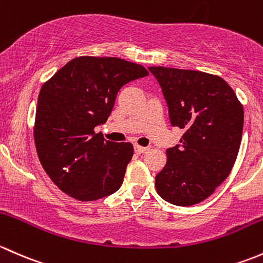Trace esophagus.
Returning <instances> with one entry per match:
<instances>
[{
  "label": "esophagus",
  "mask_w": 263,
  "mask_h": 263,
  "mask_svg": "<svg viewBox=\"0 0 263 263\" xmlns=\"http://www.w3.org/2000/svg\"><path fill=\"white\" fill-rule=\"evenodd\" d=\"M134 151L137 152V153H145V152L148 151L147 147H142V145L139 144H135L134 145Z\"/></svg>",
  "instance_id": "obj_1"
}]
</instances>
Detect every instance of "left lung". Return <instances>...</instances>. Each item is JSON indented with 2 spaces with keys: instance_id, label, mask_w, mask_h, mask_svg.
I'll list each match as a JSON object with an SVG mask.
<instances>
[{
  "instance_id": "left-lung-1",
  "label": "left lung",
  "mask_w": 263,
  "mask_h": 263,
  "mask_svg": "<svg viewBox=\"0 0 263 263\" xmlns=\"http://www.w3.org/2000/svg\"><path fill=\"white\" fill-rule=\"evenodd\" d=\"M168 106L172 126L183 130L180 145L166 151L156 176L166 201L191 206L204 201L231 173L243 132V106L221 77L191 69L149 67Z\"/></svg>"
}]
</instances>
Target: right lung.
<instances>
[{
	"label": "right lung",
	"instance_id": "add662e5",
	"mask_svg": "<svg viewBox=\"0 0 263 263\" xmlns=\"http://www.w3.org/2000/svg\"><path fill=\"white\" fill-rule=\"evenodd\" d=\"M145 76L144 67L125 59L83 55L42 86L35 147L44 171L64 194L93 201L119 190L133 145L104 140L95 128L107 120L119 90Z\"/></svg>",
	"mask_w": 263,
	"mask_h": 263
}]
</instances>
